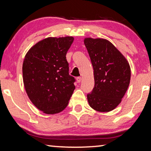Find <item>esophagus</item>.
Returning <instances> with one entry per match:
<instances>
[{"label": "esophagus", "mask_w": 151, "mask_h": 151, "mask_svg": "<svg viewBox=\"0 0 151 151\" xmlns=\"http://www.w3.org/2000/svg\"><path fill=\"white\" fill-rule=\"evenodd\" d=\"M81 80H82V78H81V76H78V77L76 78V81H77L78 83H81Z\"/></svg>", "instance_id": "34e87169"}]
</instances>
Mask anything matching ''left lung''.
Returning a JSON list of instances; mask_svg holds the SVG:
<instances>
[{
    "label": "left lung",
    "instance_id": "1",
    "mask_svg": "<svg viewBox=\"0 0 151 151\" xmlns=\"http://www.w3.org/2000/svg\"><path fill=\"white\" fill-rule=\"evenodd\" d=\"M84 43L94 70L95 85L87 94L89 106L107 112L120 104L130 81L129 63L114 45L104 39L86 38Z\"/></svg>",
    "mask_w": 151,
    "mask_h": 151
}]
</instances>
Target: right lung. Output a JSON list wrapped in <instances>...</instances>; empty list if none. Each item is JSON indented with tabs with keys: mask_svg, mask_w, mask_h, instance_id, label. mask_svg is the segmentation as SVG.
I'll list each match as a JSON object with an SVG mask.
<instances>
[{
	"mask_svg": "<svg viewBox=\"0 0 151 151\" xmlns=\"http://www.w3.org/2000/svg\"><path fill=\"white\" fill-rule=\"evenodd\" d=\"M73 37H47L29 50L23 64V83L31 101L47 114L66 108L76 81L69 75L66 55Z\"/></svg>",
	"mask_w": 151,
	"mask_h": 151,
	"instance_id": "right-lung-1",
	"label": "right lung"
}]
</instances>
